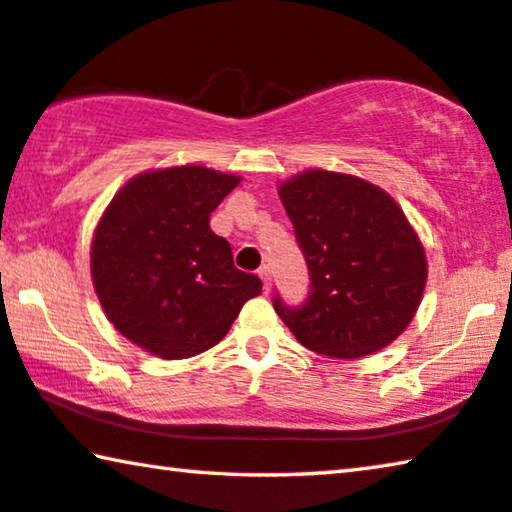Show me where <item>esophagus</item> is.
I'll list each match as a JSON object with an SVG mask.
<instances>
[{
	"mask_svg": "<svg viewBox=\"0 0 512 512\" xmlns=\"http://www.w3.org/2000/svg\"><path fill=\"white\" fill-rule=\"evenodd\" d=\"M259 278H262V282H264V291H269L271 289V269H269V266H262V269H259Z\"/></svg>",
	"mask_w": 512,
	"mask_h": 512,
	"instance_id": "34e87169",
	"label": "esophagus"
}]
</instances>
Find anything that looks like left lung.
<instances>
[{"instance_id":"obj_1","label":"left lung","mask_w":512,"mask_h":512,"mask_svg":"<svg viewBox=\"0 0 512 512\" xmlns=\"http://www.w3.org/2000/svg\"><path fill=\"white\" fill-rule=\"evenodd\" d=\"M310 271V296L273 307L314 353L358 360L394 342L424 296V246L396 200L355 175L305 170L278 186Z\"/></svg>"}]
</instances>
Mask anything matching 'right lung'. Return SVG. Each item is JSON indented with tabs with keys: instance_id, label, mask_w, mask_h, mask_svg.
I'll use <instances>...</instances> for the list:
<instances>
[{
	"instance_id": "1",
	"label": "right lung",
	"mask_w": 512,
	"mask_h": 512,
	"mask_svg": "<svg viewBox=\"0 0 512 512\" xmlns=\"http://www.w3.org/2000/svg\"><path fill=\"white\" fill-rule=\"evenodd\" d=\"M239 182L205 166L148 170L104 209L91 243L95 294L113 328L143 351L161 360L207 351L262 291L209 227Z\"/></svg>"
}]
</instances>
